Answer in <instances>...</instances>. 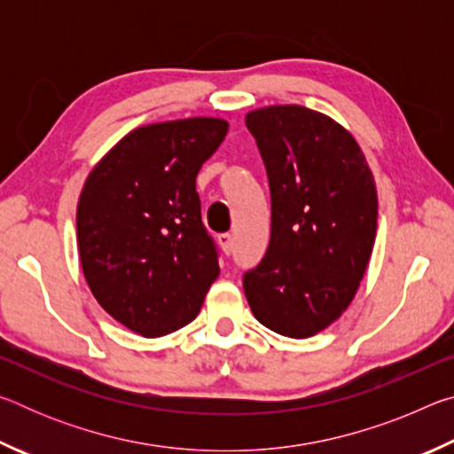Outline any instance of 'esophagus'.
I'll use <instances>...</instances> for the list:
<instances>
[{"instance_id":"obj_1","label":"esophagus","mask_w":454,"mask_h":454,"mask_svg":"<svg viewBox=\"0 0 454 454\" xmlns=\"http://www.w3.org/2000/svg\"><path fill=\"white\" fill-rule=\"evenodd\" d=\"M218 244H220V248L224 250V254H230V252L234 250V236L232 234H220Z\"/></svg>"}]
</instances>
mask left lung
<instances>
[{
  "label": "left lung",
  "instance_id": "left-lung-1",
  "mask_svg": "<svg viewBox=\"0 0 454 454\" xmlns=\"http://www.w3.org/2000/svg\"><path fill=\"white\" fill-rule=\"evenodd\" d=\"M270 186V244L244 274L260 325L309 338L348 309L366 272L379 200L355 137L304 106L260 107L246 116Z\"/></svg>",
  "mask_w": 454,
  "mask_h": 454
}]
</instances>
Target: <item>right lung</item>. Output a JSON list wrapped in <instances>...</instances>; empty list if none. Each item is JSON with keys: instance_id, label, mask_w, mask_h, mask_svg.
Listing matches in <instances>:
<instances>
[{"instance_id": "1", "label": "right lung", "mask_w": 454, "mask_h": 454, "mask_svg": "<svg viewBox=\"0 0 454 454\" xmlns=\"http://www.w3.org/2000/svg\"><path fill=\"white\" fill-rule=\"evenodd\" d=\"M226 132L220 118L142 126L83 184L75 216L83 276L99 306L137 334L186 326L218 278L196 176Z\"/></svg>"}]
</instances>
